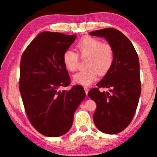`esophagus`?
<instances>
[{
	"label": "esophagus",
	"instance_id": "esophagus-1",
	"mask_svg": "<svg viewBox=\"0 0 157 157\" xmlns=\"http://www.w3.org/2000/svg\"><path fill=\"white\" fill-rule=\"evenodd\" d=\"M84 91H85V94H86V95H87V94H88V92L89 91V89L87 88V87H84Z\"/></svg>",
	"mask_w": 157,
	"mask_h": 157
}]
</instances>
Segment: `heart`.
Wrapping results in <instances>:
<instances>
[{
	"mask_svg": "<svg viewBox=\"0 0 157 157\" xmlns=\"http://www.w3.org/2000/svg\"><path fill=\"white\" fill-rule=\"evenodd\" d=\"M77 49L80 57H88L85 63L87 68L73 75V82L77 84L89 86L96 80L98 76L105 75L112 67L114 62L113 50L109 45L103 44L99 39L86 36L77 44ZM62 61L65 68L70 72L77 70L79 56L73 50L63 52Z\"/></svg>",
	"mask_w": 157,
	"mask_h": 157,
	"instance_id": "heart-1",
	"label": "heart"
}]
</instances>
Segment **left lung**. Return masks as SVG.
<instances>
[{"label":"left lung","mask_w":157,"mask_h":157,"mask_svg":"<svg viewBox=\"0 0 157 157\" xmlns=\"http://www.w3.org/2000/svg\"><path fill=\"white\" fill-rule=\"evenodd\" d=\"M90 35L104 37L112 48V67L98 88L90 90L88 95L97 105L94 121L97 128L108 134L124 130L132 121L141 91L139 57L126 36L113 28H105L89 33ZM100 88H109V92H100Z\"/></svg>","instance_id":"8db88e82"}]
</instances>
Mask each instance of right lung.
Returning a JSON list of instances; mask_svg holds the SVG:
<instances>
[{
    "label": "right lung",
    "instance_id": "add662e5",
    "mask_svg": "<svg viewBox=\"0 0 157 157\" xmlns=\"http://www.w3.org/2000/svg\"><path fill=\"white\" fill-rule=\"evenodd\" d=\"M76 35L43 32L23 52L20 64L19 90L26 114L41 134L58 137L72 126L75 111L85 98L80 85L66 91L70 77L62 61Z\"/></svg>",
    "mask_w": 157,
    "mask_h": 157
}]
</instances>
